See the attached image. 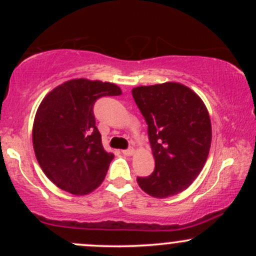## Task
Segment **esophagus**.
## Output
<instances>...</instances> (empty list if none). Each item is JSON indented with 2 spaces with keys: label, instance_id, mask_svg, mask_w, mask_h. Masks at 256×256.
I'll list each match as a JSON object with an SVG mask.
<instances>
[{
  "label": "esophagus",
  "instance_id": "1",
  "mask_svg": "<svg viewBox=\"0 0 256 256\" xmlns=\"http://www.w3.org/2000/svg\"><path fill=\"white\" fill-rule=\"evenodd\" d=\"M122 154L126 155V156H132L134 154V149H128V150H122Z\"/></svg>",
  "mask_w": 256,
  "mask_h": 256
}]
</instances>
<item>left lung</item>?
<instances>
[{"instance_id":"1","label":"left lung","mask_w":256,"mask_h":256,"mask_svg":"<svg viewBox=\"0 0 256 256\" xmlns=\"http://www.w3.org/2000/svg\"><path fill=\"white\" fill-rule=\"evenodd\" d=\"M132 96L148 124L155 170L137 178L143 192L166 198L184 192L204 168L210 142V113L201 98L184 84L136 86Z\"/></svg>"}]
</instances>
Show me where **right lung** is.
Wrapping results in <instances>:
<instances>
[{
	"label": "right lung",
	"instance_id": "right-lung-1",
	"mask_svg": "<svg viewBox=\"0 0 256 256\" xmlns=\"http://www.w3.org/2000/svg\"><path fill=\"white\" fill-rule=\"evenodd\" d=\"M114 83L77 78L58 85L42 100L32 128V143L44 174L73 195L98 189L113 152L104 150L92 107L102 96H119Z\"/></svg>",
	"mask_w": 256,
	"mask_h": 256
}]
</instances>
